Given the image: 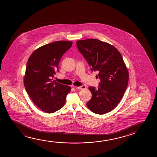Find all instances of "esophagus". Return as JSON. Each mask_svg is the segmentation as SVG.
<instances>
[{
	"instance_id": "34e87169",
	"label": "esophagus",
	"mask_w": 157,
	"mask_h": 157,
	"mask_svg": "<svg viewBox=\"0 0 157 157\" xmlns=\"http://www.w3.org/2000/svg\"><path fill=\"white\" fill-rule=\"evenodd\" d=\"M75 88L78 89V90H84V89L86 88V86L85 85H82L81 86H80V87H77Z\"/></svg>"
}]
</instances>
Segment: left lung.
<instances>
[{"mask_svg":"<svg viewBox=\"0 0 157 157\" xmlns=\"http://www.w3.org/2000/svg\"><path fill=\"white\" fill-rule=\"evenodd\" d=\"M76 45L101 79L98 89L89 87L92 97L88 108L97 114H106L117 106L128 87L129 74L122 56L113 45L97 39L77 40Z\"/></svg>","mask_w":157,"mask_h":157,"instance_id":"1","label":"left lung"}]
</instances>
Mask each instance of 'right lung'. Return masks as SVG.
Masks as SVG:
<instances>
[{
    "instance_id": "right-lung-1",
    "label": "right lung",
    "mask_w": 157,
    "mask_h": 157,
    "mask_svg": "<svg viewBox=\"0 0 157 157\" xmlns=\"http://www.w3.org/2000/svg\"><path fill=\"white\" fill-rule=\"evenodd\" d=\"M72 42L56 41L35 50L29 56L24 76V86L30 98L43 112L53 113L61 109L71 87L53 80L61 56Z\"/></svg>"
}]
</instances>
